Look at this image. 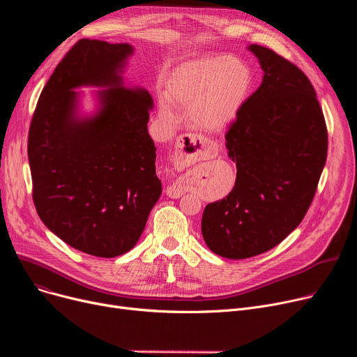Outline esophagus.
Instances as JSON below:
<instances>
[{
  "mask_svg": "<svg viewBox=\"0 0 357 357\" xmlns=\"http://www.w3.org/2000/svg\"><path fill=\"white\" fill-rule=\"evenodd\" d=\"M213 146L208 144L195 135H181L175 143L174 166L178 171H183L185 167L194 165L198 160L210 158ZM166 194L171 198H179L185 194V186L181 181H175L166 188Z\"/></svg>",
  "mask_w": 357,
  "mask_h": 357,
  "instance_id": "obj_1",
  "label": "esophagus"
}]
</instances>
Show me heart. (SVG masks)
Wrapping results in <instances>:
<instances>
[{"label":"heart","instance_id":"obj_1","mask_svg":"<svg viewBox=\"0 0 357 357\" xmlns=\"http://www.w3.org/2000/svg\"><path fill=\"white\" fill-rule=\"evenodd\" d=\"M253 85L250 68L227 54L208 56L175 68L166 79V98L188 111L190 123L201 130L220 131L229 127L245 107ZM169 102L160 104L166 121L176 119Z\"/></svg>","mask_w":357,"mask_h":357}]
</instances>
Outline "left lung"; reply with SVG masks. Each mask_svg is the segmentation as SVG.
I'll list each match as a JSON object with an SVG mask.
<instances>
[{"label": "left lung", "instance_id": "obj_1", "mask_svg": "<svg viewBox=\"0 0 357 357\" xmlns=\"http://www.w3.org/2000/svg\"><path fill=\"white\" fill-rule=\"evenodd\" d=\"M249 50L265 73L226 133L236 183L201 221L210 250L227 259L265 253L294 231L327 159V126L307 75L268 47Z\"/></svg>", "mask_w": 357, "mask_h": 357}]
</instances>
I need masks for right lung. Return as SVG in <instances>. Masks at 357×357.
<instances>
[{
	"label": "right lung",
	"instance_id": "1",
	"mask_svg": "<svg viewBox=\"0 0 357 357\" xmlns=\"http://www.w3.org/2000/svg\"><path fill=\"white\" fill-rule=\"evenodd\" d=\"M133 47L81 39L45 85L29 130L33 202L45 226L70 248L98 257L133 249L162 194L149 136L150 93L123 84ZM93 84L102 108L76 117L75 87Z\"/></svg>",
	"mask_w": 357,
	"mask_h": 357
}]
</instances>
